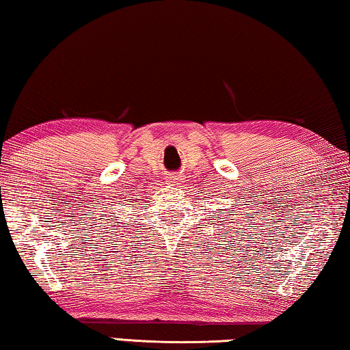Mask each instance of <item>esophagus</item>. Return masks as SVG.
<instances>
[{"instance_id":"1","label":"esophagus","mask_w":350,"mask_h":350,"mask_svg":"<svg viewBox=\"0 0 350 350\" xmlns=\"http://www.w3.org/2000/svg\"><path fill=\"white\" fill-rule=\"evenodd\" d=\"M181 180H183L181 175H170L169 176L170 185H178V183H181Z\"/></svg>"}]
</instances>
